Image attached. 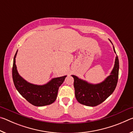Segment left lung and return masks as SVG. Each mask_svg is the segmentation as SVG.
<instances>
[{
  "mask_svg": "<svg viewBox=\"0 0 133 133\" xmlns=\"http://www.w3.org/2000/svg\"><path fill=\"white\" fill-rule=\"evenodd\" d=\"M110 42H112L109 39ZM113 46V44H112ZM113 50L116 54L114 46ZM119 62L118 56L115 58L113 69L105 79L97 84H93L87 81L79 78L75 75H71L74 78V87L75 96L77 102L87 106L94 107L105 101L115 90L118 78Z\"/></svg>",
  "mask_w": 133,
  "mask_h": 133,
  "instance_id": "left-lung-1",
  "label": "left lung"
}]
</instances>
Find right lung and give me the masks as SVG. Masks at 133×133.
Here are the masks:
<instances>
[{
    "label": "right lung",
    "mask_w": 133,
    "mask_h": 133,
    "mask_svg": "<svg viewBox=\"0 0 133 133\" xmlns=\"http://www.w3.org/2000/svg\"><path fill=\"white\" fill-rule=\"evenodd\" d=\"M16 53L13 58L12 77L18 92L31 104L41 107L52 104L57 98L58 90L67 76L55 77L43 85L34 84L24 80L18 73L16 65Z\"/></svg>",
    "instance_id": "add662e5"
}]
</instances>
